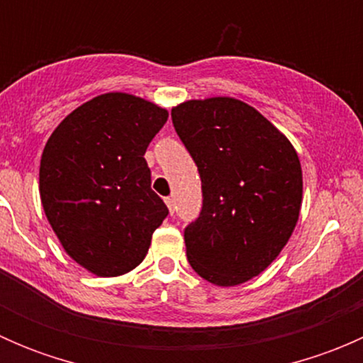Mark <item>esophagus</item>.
Masks as SVG:
<instances>
[{
    "mask_svg": "<svg viewBox=\"0 0 363 363\" xmlns=\"http://www.w3.org/2000/svg\"><path fill=\"white\" fill-rule=\"evenodd\" d=\"M164 203H167L168 211H170V216H174V212H175V203H174V199H170V196H168V199H164Z\"/></svg>",
    "mask_w": 363,
    "mask_h": 363,
    "instance_id": "1",
    "label": "esophagus"
}]
</instances>
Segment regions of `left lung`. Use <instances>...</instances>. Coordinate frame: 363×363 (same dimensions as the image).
<instances>
[{"label": "left lung", "instance_id": "obj_1", "mask_svg": "<svg viewBox=\"0 0 363 363\" xmlns=\"http://www.w3.org/2000/svg\"><path fill=\"white\" fill-rule=\"evenodd\" d=\"M172 123L202 179V211L184 230L189 265L218 286L246 283L277 258L298 221V155L235 98L184 101L172 108Z\"/></svg>", "mask_w": 363, "mask_h": 363}]
</instances>
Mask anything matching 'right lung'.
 Instances as JSON below:
<instances>
[{
    "label": "right lung",
    "instance_id": "1",
    "mask_svg": "<svg viewBox=\"0 0 363 363\" xmlns=\"http://www.w3.org/2000/svg\"><path fill=\"white\" fill-rule=\"evenodd\" d=\"M168 112L107 93L68 113L40 161L43 211L69 258L100 277L140 265L168 208L151 189L144 155Z\"/></svg>",
    "mask_w": 363,
    "mask_h": 363
}]
</instances>
